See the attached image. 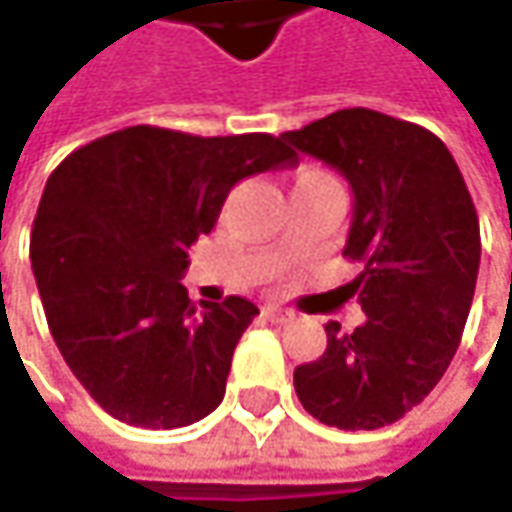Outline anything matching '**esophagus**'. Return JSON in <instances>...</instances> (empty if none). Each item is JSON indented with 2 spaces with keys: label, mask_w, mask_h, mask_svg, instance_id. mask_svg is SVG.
Wrapping results in <instances>:
<instances>
[{
  "label": "esophagus",
  "mask_w": 512,
  "mask_h": 512,
  "mask_svg": "<svg viewBox=\"0 0 512 512\" xmlns=\"http://www.w3.org/2000/svg\"><path fill=\"white\" fill-rule=\"evenodd\" d=\"M265 316L270 319V322H290V319H293V313H290V310H285V307H273V305L265 307Z\"/></svg>",
  "instance_id": "34e87169"
}]
</instances>
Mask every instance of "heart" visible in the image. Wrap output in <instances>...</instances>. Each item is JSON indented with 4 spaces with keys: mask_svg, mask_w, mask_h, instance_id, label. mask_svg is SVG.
<instances>
[{
    "mask_svg": "<svg viewBox=\"0 0 512 512\" xmlns=\"http://www.w3.org/2000/svg\"><path fill=\"white\" fill-rule=\"evenodd\" d=\"M313 179H333V176H327L322 170H302V173L296 176V182H313Z\"/></svg>",
    "mask_w": 512,
    "mask_h": 512,
    "instance_id": "heart-1",
    "label": "heart"
}]
</instances>
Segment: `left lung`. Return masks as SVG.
<instances>
[{
    "label": "left lung",
    "mask_w": 512,
    "mask_h": 512,
    "mask_svg": "<svg viewBox=\"0 0 512 512\" xmlns=\"http://www.w3.org/2000/svg\"><path fill=\"white\" fill-rule=\"evenodd\" d=\"M282 139L336 168L353 190L344 256L364 270L347 285L364 325L327 322V347L293 373L313 419L379 430L439 384L462 342L482 259L479 216L444 142L367 108L336 110Z\"/></svg>",
    "instance_id": "obj_1"
}]
</instances>
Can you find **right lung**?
Listing matches in <instances>:
<instances>
[{"label": "right lung", "instance_id": "right-lung-1", "mask_svg": "<svg viewBox=\"0 0 512 512\" xmlns=\"http://www.w3.org/2000/svg\"><path fill=\"white\" fill-rule=\"evenodd\" d=\"M279 136H190L136 125L73 150L50 173L30 233L48 327L105 413L173 430L213 413L233 350L259 307L187 299V247L210 233L227 193L287 168Z\"/></svg>", "mask_w": 512, "mask_h": 512}]
</instances>
